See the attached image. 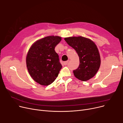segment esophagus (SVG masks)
<instances>
[{"label": "esophagus", "mask_w": 123, "mask_h": 123, "mask_svg": "<svg viewBox=\"0 0 123 123\" xmlns=\"http://www.w3.org/2000/svg\"><path fill=\"white\" fill-rule=\"evenodd\" d=\"M68 63V61H65V62H64V65H67Z\"/></svg>", "instance_id": "1"}]
</instances>
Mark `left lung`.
<instances>
[{
	"instance_id": "obj_1",
	"label": "left lung",
	"mask_w": 123,
	"mask_h": 123,
	"mask_svg": "<svg viewBox=\"0 0 123 123\" xmlns=\"http://www.w3.org/2000/svg\"><path fill=\"white\" fill-rule=\"evenodd\" d=\"M64 40L75 50L79 57V67L73 70L74 76L83 81L93 78L101 64L99 52L95 44L89 39L82 36L65 38Z\"/></svg>"
}]
</instances>
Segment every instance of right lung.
Instances as JSON below:
<instances>
[{
    "label": "right lung",
    "instance_id": "add662e5",
    "mask_svg": "<svg viewBox=\"0 0 123 123\" xmlns=\"http://www.w3.org/2000/svg\"><path fill=\"white\" fill-rule=\"evenodd\" d=\"M61 41L59 36H50L37 40L30 48L26 57L28 72L41 85L52 83L62 66L55 47Z\"/></svg>",
    "mask_w": 123,
    "mask_h": 123
}]
</instances>
